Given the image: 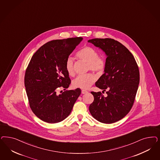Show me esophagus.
Here are the masks:
<instances>
[{"label": "esophagus", "instance_id": "1", "mask_svg": "<svg viewBox=\"0 0 160 160\" xmlns=\"http://www.w3.org/2000/svg\"><path fill=\"white\" fill-rule=\"evenodd\" d=\"M81 93H82V94H85V93H88V91H85V90H84V89H83V90H82V91H81Z\"/></svg>", "mask_w": 160, "mask_h": 160}]
</instances>
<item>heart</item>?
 I'll return each instance as SVG.
<instances>
[{
    "mask_svg": "<svg viewBox=\"0 0 160 160\" xmlns=\"http://www.w3.org/2000/svg\"><path fill=\"white\" fill-rule=\"evenodd\" d=\"M78 58L87 62L88 69L97 73H102L105 67V62L102 58L99 57L98 52L89 47L82 48L77 53ZM65 69L69 76L74 75L73 61L72 58H68L65 63ZM96 77L92 73L79 75L72 81V86L74 88L88 89L96 81Z\"/></svg>",
    "mask_w": 160,
    "mask_h": 160,
    "instance_id": "heart-1",
    "label": "heart"
}]
</instances>
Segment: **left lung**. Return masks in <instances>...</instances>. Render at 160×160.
Here are the masks:
<instances>
[{
  "label": "left lung",
  "mask_w": 160,
  "mask_h": 160,
  "mask_svg": "<svg viewBox=\"0 0 160 160\" xmlns=\"http://www.w3.org/2000/svg\"><path fill=\"white\" fill-rule=\"evenodd\" d=\"M88 42L101 49L107 58L104 73L95 82L103 89L91 93L94 101L89 109L93 117L104 124L123 118L134 103L139 83V69L135 58L122 44L113 39H92Z\"/></svg>",
  "instance_id": "obj_1"
}]
</instances>
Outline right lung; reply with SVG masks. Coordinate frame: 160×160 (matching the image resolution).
<instances>
[{"label": "right lung", "instance_id": "right-lung-1", "mask_svg": "<svg viewBox=\"0 0 160 160\" xmlns=\"http://www.w3.org/2000/svg\"><path fill=\"white\" fill-rule=\"evenodd\" d=\"M83 40L82 37L48 42L33 54L25 76L29 105L36 117L48 123H58L71 112L80 95L79 88L58 95L57 88L71 83L65 63Z\"/></svg>", "mask_w": 160, "mask_h": 160}]
</instances>
